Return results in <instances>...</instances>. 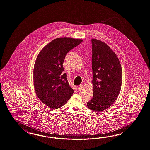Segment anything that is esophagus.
Listing matches in <instances>:
<instances>
[{"instance_id": "34e87169", "label": "esophagus", "mask_w": 150, "mask_h": 150, "mask_svg": "<svg viewBox=\"0 0 150 150\" xmlns=\"http://www.w3.org/2000/svg\"><path fill=\"white\" fill-rule=\"evenodd\" d=\"M83 87H84V85L83 84H81L79 86V90H80V91H81L83 88Z\"/></svg>"}]
</instances>
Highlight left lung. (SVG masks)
I'll return each instance as SVG.
<instances>
[{
    "mask_svg": "<svg viewBox=\"0 0 150 150\" xmlns=\"http://www.w3.org/2000/svg\"><path fill=\"white\" fill-rule=\"evenodd\" d=\"M93 98L88 107L94 112L106 110L119 94L122 83V69L117 55L107 44L92 39Z\"/></svg>",
    "mask_w": 150,
    "mask_h": 150,
    "instance_id": "left-lung-1",
    "label": "left lung"
}]
</instances>
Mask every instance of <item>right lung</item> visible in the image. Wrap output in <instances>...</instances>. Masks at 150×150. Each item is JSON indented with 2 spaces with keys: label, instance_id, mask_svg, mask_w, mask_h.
<instances>
[{
  "label": "right lung",
  "instance_id": "add662e5",
  "mask_svg": "<svg viewBox=\"0 0 150 150\" xmlns=\"http://www.w3.org/2000/svg\"><path fill=\"white\" fill-rule=\"evenodd\" d=\"M82 42L70 37L52 40L40 51L33 68V83L37 97L45 105L57 109L73 95L64 73L63 63L67 53Z\"/></svg>",
  "mask_w": 150,
  "mask_h": 150
}]
</instances>
